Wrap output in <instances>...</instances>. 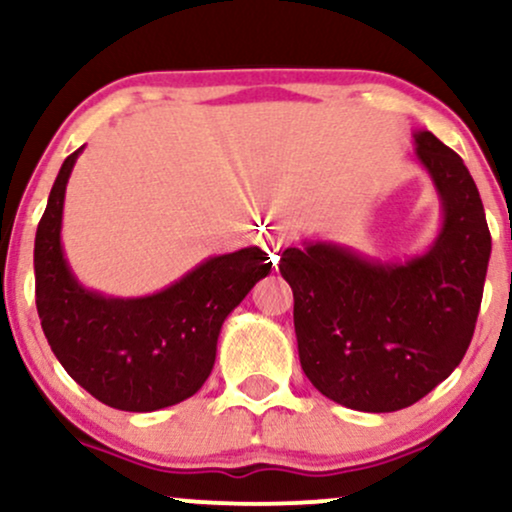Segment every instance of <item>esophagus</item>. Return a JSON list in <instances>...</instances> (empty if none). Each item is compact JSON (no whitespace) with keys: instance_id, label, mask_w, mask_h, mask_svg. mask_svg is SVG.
Here are the masks:
<instances>
[{"instance_id":"esophagus-1","label":"esophagus","mask_w":512,"mask_h":512,"mask_svg":"<svg viewBox=\"0 0 512 512\" xmlns=\"http://www.w3.org/2000/svg\"><path fill=\"white\" fill-rule=\"evenodd\" d=\"M293 243V236L291 233H284V231H274V233H267L264 236V250L269 252V257H272L274 262H279V252L284 248H289Z\"/></svg>"}]
</instances>
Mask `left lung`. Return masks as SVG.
I'll return each mask as SVG.
<instances>
[{"instance_id":"obj_1","label":"left lung","mask_w":512,"mask_h":512,"mask_svg":"<svg viewBox=\"0 0 512 512\" xmlns=\"http://www.w3.org/2000/svg\"><path fill=\"white\" fill-rule=\"evenodd\" d=\"M443 202V228L426 255L383 264L332 243L289 248L279 272L293 291L303 373L325 397L356 411H397L460 366L484 296L491 233L462 158L416 132Z\"/></svg>"}]
</instances>
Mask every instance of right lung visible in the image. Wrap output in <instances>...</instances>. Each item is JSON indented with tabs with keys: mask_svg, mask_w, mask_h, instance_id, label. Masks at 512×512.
I'll use <instances>...</instances> for the list:
<instances>
[{
	"mask_svg": "<svg viewBox=\"0 0 512 512\" xmlns=\"http://www.w3.org/2000/svg\"><path fill=\"white\" fill-rule=\"evenodd\" d=\"M81 149L64 158L35 233L40 325L57 361L98 402L122 411L170 407L209 378L223 320L272 262L260 248H243L209 257L154 296L105 298L84 289L60 240L64 190Z\"/></svg>",
	"mask_w": 512,
	"mask_h": 512,
	"instance_id": "right-lung-1",
	"label": "right lung"
}]
</instances>
